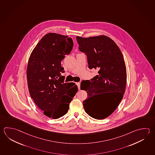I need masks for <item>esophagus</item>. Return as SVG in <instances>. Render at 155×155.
I'll return each instance as SVG.
<instances>
[{"label":"esophagus","mask_w":155,"mask_h":155,"mask_svg":"<svg viewBox=\"0 0 155 155\" xmlns=\"http://www.w3.org/2000/svg\"><path fill=\"white\" fill-rule=\"evenodd\" d=\"M76 84H77V86H78V89H80V86H81V83H80V82H78V83H77Z\"/></svg>","instance_id":"esophagus-1"}]
</instances>
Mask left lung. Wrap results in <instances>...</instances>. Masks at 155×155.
Listing matches in <instances>:
<instances>
[{
    "label": "left lung",
    "instance_id": "1",
    "mask_svg": "<svg viewBox=\"0 0 155 155\" xmlns=\"http://www.w3.org/2000/svg\"><path fill=\"white\" fill-rule=\"evenodd\" d=\"M76 39L79 50L87 55L88 67L98 70L93 78L81 84V89L88 94L83 102L85 111L95 119H105L117 108L126 90L127 70L122 54L105 35ZM106 93L110 96L106 97Z\"/></svg>",
    "mask_w": 155,
    "mask_h": 155
}]
</instances>
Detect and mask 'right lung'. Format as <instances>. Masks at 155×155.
I'll list each match as a JSON object with an SVG mask.
<instances>
[{
    "instance_id": "add662e5",
    "label": "right lung",
    "mask_w": 155,
    "mask_h": 155,
    "mask_svg": "<svg viewBox=\"0 0 155 155\" xmlns=\"http://www.w3.org/2000/svg\"><path fill=\"white\" fill-rule=\"evenodd\" d=\"M72 39L49 33L38 42L29 56L27 79L31 97L47 117L58 119L66 114L78 91L73 83H64L61 62L72 50Z\"/></svg>"
}]
</instances>
